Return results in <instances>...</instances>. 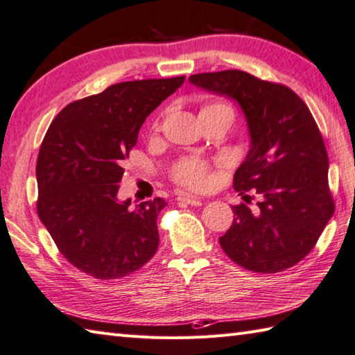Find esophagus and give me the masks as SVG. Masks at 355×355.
Wrapping results in <instances>:
<instances>
[{"mask_svg": "<svg viewBox=\"0 0 355 355\" xmlns=\"http://www.w3.org/2000/svg\"><path fill=\"white\" fill-rule=\"evenodd\" d=\"M177 201L186 202V205H191V206H201V200L197 197H191V195H178Z\"/></svg>", "mask_w": 355, "mask_h": 355, "instance_id": "34e87169", "label": "esophagus"}]
</instances>
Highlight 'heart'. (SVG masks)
<instances>
[{
	"label": "heart",
	"instance_id": "b5f03b06",
	"mask_svg": "<svg viewBox=\"0 0 355 355\" xmlns=\"http://www.w3.org/2000/svg\"><path fill=\"white\" fill-rule=\"evenodd\" d=\"M202 110H225V111H230L233 114V111L229 105L221 103V102L210 103ZM207 171L209 168L205 160H200V158H195V157H187L173 166L172 173L177 183L183 184L186 187H191V189H202V187H206L209 182Z\"/></svg>",
	"mask_w": 355,
	"mask_h": 355
}]
</instances>
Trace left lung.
<instances>
[{
	"instance_id": "1",
	"label": "left lung",
	"mask_w": 355,
	"mask_h": 355,
	"mask_svg": "<svg viewBox=\"0 0 355 355\" xmlns=\"http://www.w3.org/2000/svg\"><path fill=\"white\" fill-rule=\"evenodd\" d=\"M189 80L238 102L250 134L233 187L239 195L254 191L261 200L256 212L244 202L232 207L233 223L220 238L224 253L256 273L296 266L334 214L327 148L310 110L288 87L241 70L192 74Z\"/></svg>"
}]
</instances>
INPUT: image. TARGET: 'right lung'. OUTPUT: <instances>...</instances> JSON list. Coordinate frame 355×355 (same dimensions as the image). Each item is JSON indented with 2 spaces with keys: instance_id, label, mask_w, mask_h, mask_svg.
<instances>
[{
  "instance_id": "right-lung-1",
  "label": "right lung",
  "mask_w": 355,
  "mask_h": 355,
  "mask_svg": "<svg viewBox=\"0 0 355 355\" xmlns=\"http://www.w3.org/2000/svg\"><path fill=\"white\" fill-rule=\"evenodd\" d=\"M184 76L120 82L74 101L53 120L36 162V209L59 252L96 279L134 273L158 248L154 198L119 201L123 160L146 117L183 85Z\"/></svg>"
}]
</instances>
